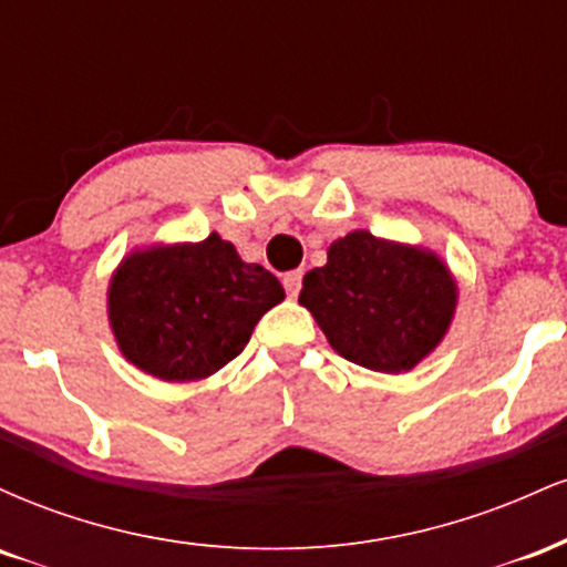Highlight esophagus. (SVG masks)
I'll list each match as a JSON object with an SVG mask.
<instances>
[{
	"label": "esophagus",
	"mask_w": 567,
	"mask_h": 567,
	"mask_svg": "<svg viewBox=\"0 0 567 567\" xmlns=\"http://www.w3.org/2000/svg\"><path fill=\"white\" fill-rule=\"evenodd\" d=\"M285 282V290H288V296H298L301 292V282H303V271L296 269V271H288V275L282 277Z\"/></svg>",
	"instance_id": "1"
}]
</instances>
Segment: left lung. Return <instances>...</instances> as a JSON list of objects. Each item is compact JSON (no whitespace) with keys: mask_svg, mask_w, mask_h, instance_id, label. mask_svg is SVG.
Here are the masks:
<instances>
[{"mask_svg":"<svg viewBox=\"0 0 567 567\" xmlns=\"http://www.w3.org/2000/svg\"><path fill=\"white\" fill-rule=\"evenodd\" d=\"M298 301L349 362L402 373L445 336L455 282L432 252L351 231L330 245L328 264L303 277Z\"/></svg>","mask_w":567,"mask_h":567,"instance_id":"8db88e82","label":"left lung"}]
</instances>
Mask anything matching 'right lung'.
<instances>
[{
  "label": "right lung",
  "instance_id": "add662e5",
  "mask_svg": "<svg viewBox=\"0 0 567 567\" xmlns=\"http://www.w3.org/2000/svg\"><path fill=\"white\" fill-rule=\"evenodd\" d=\"M285 298L279 279L210 234L197 245L133 252L109 288L122 354L162 381H197L234 360Z\"/></svg>",
  "mask_w": 567,
  "mask_h": 567
}]
</instances>
